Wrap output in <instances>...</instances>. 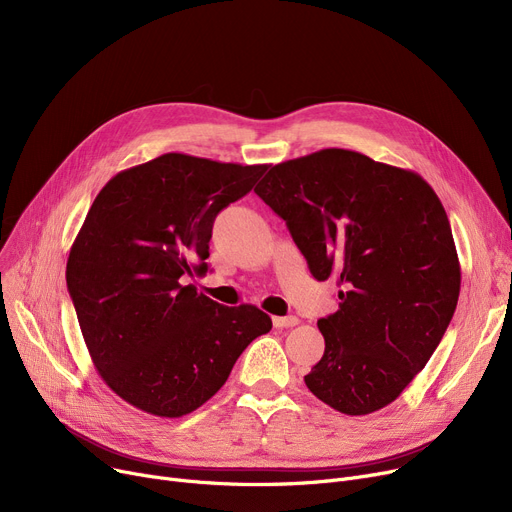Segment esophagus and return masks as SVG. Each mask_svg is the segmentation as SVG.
Masks as SVG:
<instances>
[{
  "instance_id": "obj_1",
  "label": "esophagus",
  "mask_w": 512,
  "mask_h": 512,
  "mask_svg": "<svg viewBox=\"0 0 512 512\" xmlns=\"http://www.w3.org/2000/svg\"><path fill=\"white\" fill-rule=\"evenodd\" d=\"M299 324V319L294 315H288V317H274V328H294Z\"/></svg>"
}]
</instances>
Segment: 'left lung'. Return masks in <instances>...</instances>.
Here are the masks:
<instances>
[{"label": "left lung", "instance_id": "1", "mask_svg": "<svg viewBox=\"0 0 512 512\" xmlns=\"http://www.w3.org/2000/svg\"><path fill=\"white\" fill-rule=\"evenodd\" d=\"M255 193L286 222L315 280L338 286L317 321L326 351L307 388L344 415L400 396L438 348L461 292L448 215L419 174L348 149L274 166Z\"/></svg>", "mask_w": 512, "mask_h": 512}]
</instances>
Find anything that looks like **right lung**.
I'll return each instance as SVG.
<instances>
[{
	"label": "right lung",
	"instance_id": "add662e5",
	"mask_svg": "<svg viewBox=\"0 0 512 512\" xmlns=\"http://www.w3.org/2000/svg\"><path fill=\"white\" fill-rule=\"evenodd\" d=\"M267 166L159 155L116 174L70 249L66 284L95 369L128 405L182 417L218 392L272 319L224 307L182 276L207 272L213 220Z\"/></svg>",
	"mask_w": 512,
	"mask_h": 512
}]
</instances>
